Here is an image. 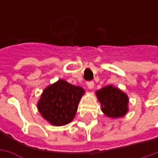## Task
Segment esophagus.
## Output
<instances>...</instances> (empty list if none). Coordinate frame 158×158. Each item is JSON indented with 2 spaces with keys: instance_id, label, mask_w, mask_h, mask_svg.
I'll return each instance as SVG.
<instances>
[{
  "instance_id": "esophagus-1",
  "label": "esophagus",
  "mask_w": 158,
  "mask_h": 158,
  "mask_svg": "<svg viewBox=\"0 0 158 158\" xmlns=\"http://www.w3.org/2000/svg\"><path fill=\"white\" fill-rule=\"evenodd\" d=\"M87 86H88V88L89 89H92L94 88V82H92V81L88 82H87Z\"/></svg>"
}]
</instances>
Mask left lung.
<instances>
[{"label": "left lung", "mask_w": 158, "mask_h": 158, "mask_svg": "<svg viewBox=\"0 0 158 158\" xmlns=\"http://www.w3.org/2000/svg\"><path fill=\"white\" fill-rule=\"evenodd\" d=\"M96 96L100 103L101 111L109 118H121L128 112L129 98L117 87L107 85L97 90Z\"/></svg>", "instance_id": "left-lung-1"}]
</instances>
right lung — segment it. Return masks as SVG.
Here are the masks:
<instances>
[{
	"label": "right lung",
	"instance_id": "obj_1",
	"mask_svg": "<svg viewBox=\"0 0 158 158\" xmlns=\"http://www.w3.org/2000/svg\"><path fill=\"white\" fill-rule=\"evenodd\" d=\"M84 93L82 87L60 79L43 90L37 107L41 116L50 124L64 126L74 119Z\"/></svg>",
	"mask_w": 158,
	"mask_h": 158
}]
</instances>
